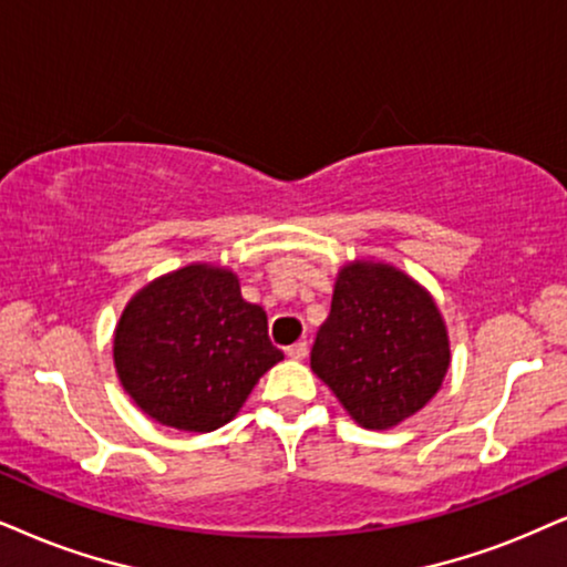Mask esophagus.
Masks as SVG:
<instances>
[{
  "instance_id": "1",
  "label": "esophagus",
  "mask_w": 567,
  "mask_h": 567,
  "mask_svg": "<svg viewBox=\"0 0 567 567\" xmlns=\"http://www.w3.org/2000/svg\"><path fill=\"white\" fill-rule=\"evenodd\" d=\"M285 353H288V358H292V361H303V358L308 355V346L306 342H292Z\"/></svg>"
}]
</instances>
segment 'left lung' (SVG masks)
Wrapping results in <instances>:
<instances>
[{"mask_svg":"<svg viewBox=\"0 0 567 567\" xmlns=\"http://www.w3.org/2000/svg\"><path fill=\"white\" fill-rule=\"evenodd\" d=\"M450 367L444 321L429 292L386 264L340 271L311 369L367 429H390L436 395Z\"/></svg>","mask_w":567,"mask_h":567,"instance_id":"8db88e82","label":"left lung"}]
</instances>
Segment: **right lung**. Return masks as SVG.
I'll return each instance as SVG.
<instances>
[{"instance_id": "obj_1", "label": "right lung", "mask_w": 567, "mask_h": 567, "mask_svg": "<svg viewBox=\"0 0 567 567\" xmlns=\"http://www.w3.org/2000/svg\"><path fill=\"white\" fill-rule=\"evenodd\" d=\"M282 361L267 313L246 303L233 271L206 264L154 279L114 332V367L143 413L183 432L233 419L259 377Z\"/></svg>"}]
</instances>
